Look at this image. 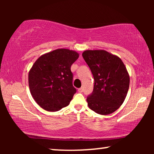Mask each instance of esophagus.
Returning <instances> with one entry per match:
<instances>
[{
  "mask_svg": "<svg viewBox=\"0 0 154 154\" xmlns=\"http://www.w3.org/2000/svg\"><path fill=\"white\" fill-rule=\"evenodd\" d=\"M78 91H79V92H83V88H79V90H78Z\"/></svg>",
  "mask_w": 154,
  "mask_h": 154,
  "instance_id": "34e87169",
  "label": "esophagus"
}]
</instances>
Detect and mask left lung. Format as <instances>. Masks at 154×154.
Returning <instances> with one entry per match:
<instances>
[{"label":"left lung","mask_w":154,"mask_h":154,"mask_svg":"<svg viewBox=\"0 0 154 154\" xmlns=\"http://www.w3.org/2000/svg\"><path fill=\"white\" fill-rule=\"evenodd\" d=\"M93 75L92 93L87 98L90 109L111 114L123 104L130 85V75L119 57L104 50H85L82 54Z\"/></svg>","instance_id":"obj_1"}]
</instances>
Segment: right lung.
<instances>
[{"mask_svg": "<svg viewBox=\"0 0 154 154\" xmlns=\"http://www.w3.org/2000/svg\"><path fill=\"white\" fill-rule=\"evenodd\" d=\"M79 54L66 48L39 57L29 72V86L33 100L48 111L68 106L76 90L73 86L71 66Z\"/></svg>", "mask_w": 154, "mask_h": 154, "instance_id": "add662e5", "label": "right lung"}]
</instances>
